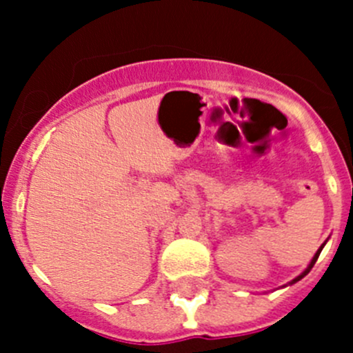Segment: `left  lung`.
Listing matches in <instances>:
<instances>
[{
    "instance_id": "obj_1",
    "label": "left lung",
    "mask_w": 353,
    "mask_h": 353,
    "mask_svg": "<svg viewBox=\"0 0 353 353\" xmlns=\"http://www.w3.org/2000/svg\"><path fill=\"white\" fill-rule=\"evenodd\" d=\"M323 245H325V244H323ZM323 245H321V248H319V249H318V251H316L314 258H312V259H311V263H309V266H307V268H305V270H304V272H302V273H301V275H299V276H297V279H294V280H292V282H290V283H295V282H299V280H301V279H304V276H305V275H307V273H309V272H311V268H312V266H314V263H316V261H318L319 254H321V249H323Z\"/></svg>"
}]
</instances>
